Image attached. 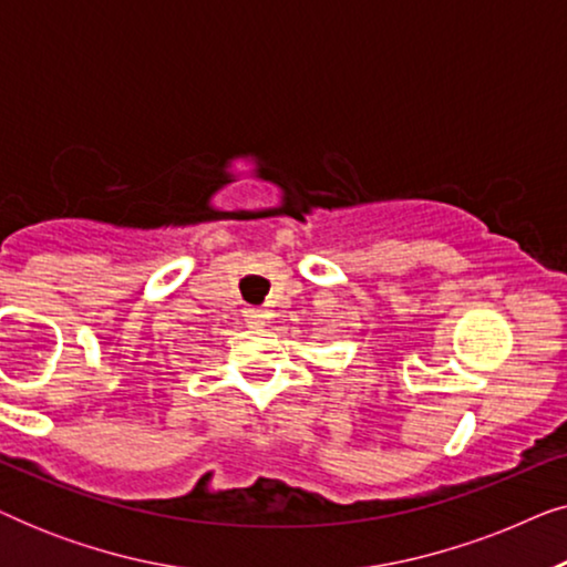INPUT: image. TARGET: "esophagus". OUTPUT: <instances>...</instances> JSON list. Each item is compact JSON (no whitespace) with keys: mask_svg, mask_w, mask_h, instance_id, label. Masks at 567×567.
Segmentation results:
<instances>
[{"mask_svg":"<svg viewBox=\"0 0 567 567\" xmlns=\"http://www.w3.org/2000/svg\"><path fill=\"white\" fill-rule=\"evenodd\" d=\"M268 312L266 309H260V307H247L245 309V322L250 324V328H262V324L268 322Z\"/></svg>","mask_w":567,"mask_h":567,"instance_id":"1","label":"esophagus"}]
</instances>
